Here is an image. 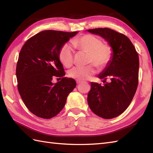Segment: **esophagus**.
<instances>
[{"mask_svg": "<svg viewBox=\"0 0 153 153\" xmlns=\"http://www.w3.org/2000/svg\"><path fill=\"white\" fill-rule=\"evenodd\" d=\"M82 82H83L82 81H80V80H77V81H76V83H77V84H79V83H82Z\"/></svg>", "mask_w": 153, "mask_h": 153, "instance_id": "obj_1", "label": "esophagus"}]
</instances>
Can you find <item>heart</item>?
Returning a JSON list of instances; mask_svg holds the SVG:
<instances>
[{
	"mask_svg": "<svg viewBox=\"0 0 153 153\" xmlns=\"http://www.w3.org/2000/svg\"><path fill=\"white\" fill-rule=\"evenodd\" d=\"M73 46L79 51L88 54L87 63H93L99 68L105 67L112 57V48L109 45L103 44L102 40L93 35H84L72 41ZM60 60L64 66L70 68L74 63V51L69 44H65L59 53ZM96 73L93 64L86 66H76L69 71L71 78L83 80L90 78Z\"/></svg>",
	"mask_w": 153,
	"mask_h": 153,
	"instance_id": "b5f03b06",
	"label": "heart"
}]
</instances>
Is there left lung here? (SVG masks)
<instances>
[{
  "label": "left lung",
  "mask_w": 153,
  "mask_h": 153,
  "mask_svg": "<svg viewBox=\"0 0 153 153\" xmlns=\"http://www.w3.org/2000/svg\"><path fill=\"white\" fill-rule=\"evenodd\" d=\"M87 31L102 37L112 48L111 59L98 77L108 79L103 86L91 83L87 96L90 109L96 115L111 119L121 114L130 105L138 85L139 61L137 51L128 37L109 28Z\"/></svg>",
  "instance_id": "8db88e82"
}]
</instances>
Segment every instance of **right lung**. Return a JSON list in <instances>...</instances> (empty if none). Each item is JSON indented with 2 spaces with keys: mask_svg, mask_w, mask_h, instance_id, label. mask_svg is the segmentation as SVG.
Returning <instances> with one entry per match:
<instances>
[{
  "mask_svg": "<svg viewBox=\"0 0 153 153\" xmlns=\"http://www.w3.org/2000/svg\"><path fill=\"white\" fill-rule=\"evenodd\" d=\"M77 33L43 31L29 39L19 52L16 71L18 91L28 110L39 118L56 116L76 86L74 79L64 77L59 53ZM54 76L62 79L53 84Z\"/></svg>",
  "mask_w": 153,
  "mask_h": 153,
  "instance_id": "1",
  "label": "right lung"
}]
</instances>
